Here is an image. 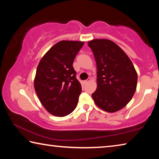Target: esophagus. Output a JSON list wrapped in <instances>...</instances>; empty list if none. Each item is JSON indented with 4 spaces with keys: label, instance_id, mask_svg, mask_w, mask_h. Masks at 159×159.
Listing matches in <instances>:
<instances>
[{
    "label": "esophagus",
    "instance_id": "esophagus-1",
    "mask_svg": "<svg viewBox=\"0 0 159 159\" xmlns=\"http://www.w3.org/2000/svg\"><path fill=\"white\" fill-rule=\"evenodd\" d=\"M90 80V79H88L87 80H83V83H84V84H85V83H87L88 82H89Z\"/></svg>",
    "mask_w": 159,
    "mask_h": 159
}]
</instances>
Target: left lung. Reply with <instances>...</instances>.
I'll return each mask as SVG.
<instances>
[{
  "label": "left lung",
  "instance_id": "obj_1",
  "mask_svg": "<svg viewBox=\"0 0 159 159\" xmlns=\"http://www.w3.org/2000/svg\"><path fill=\"white\" fill-rule=\"evenodd\" d=\"M97 64L98 87L92 97L97 106L107 112L123 109L136 90L138 74L130 58L110 40L88 42Z\"/></svg>",
  "mask_w": 159,
  "mask_h": 159
}]
</instances>
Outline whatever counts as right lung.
Masks as SVG:
<instances>
[{"instance_id":"obj_1","label":"right lung","mask_w":159,"mask_h":159,"mask_svg":"<svg viewBox=\"0 0 159 159\" xmlns=\"http://www.w3.org/2000/svg\"><path fill=\"white\" fill-rule=\"evenodd\" d=\"M83 44L81 41L58 42L38 65L35 90L45 109L56 116L69 115L77 106L82 89L73 62Z\"/></svg>"}]
</instances>
